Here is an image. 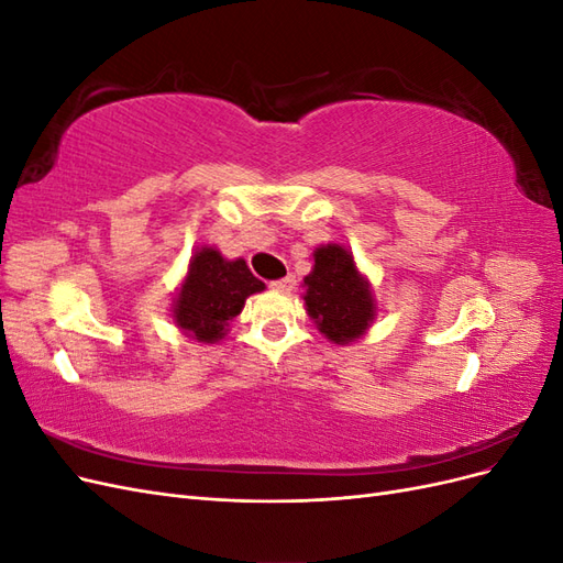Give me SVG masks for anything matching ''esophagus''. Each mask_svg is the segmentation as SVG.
Returning <instances> with one entry per match:
<instances>
[{
  "label": "esophagus",
  "mask_w": 563,
  "mask_h": 563,
  "mask_svg": "<svg viewBox=\"0 0 563 563\" xmlns=\"http://www.w3.org/2000/svg\"><path fill=\"white\" fill-rule=\"evenodd\" d=\"M272 288H275V291H279V294H291L294 288H296V277L288 275V277H284V279L272 282Z\"/></svg>",
  "instance_id": "34e87169"
}]
</instances>
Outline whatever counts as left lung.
I'll return each mask as SVG.
<instances>
[{
  "label": "left lung",
  "mask_w": 563,
  "mask_h": 563,
  "mask_svg": "<svg viewBox=\"0 0 563 563\" xmlns=\"http://www.w3.org/2000/svg\"><path fill=\"white\" fill-rule=\"evenodd\" d=\"M312 258V272L302 279L305 310L321 335L335 345H350L378 317L373 286L343 244H319Z\"/></svg>",
  "instance_id": "1"
}]
</instances>
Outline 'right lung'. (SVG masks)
<instances>
[{"instance_id": "add662e5", "label": "right lung", "mask_w": 563, "mask_h": 563, "mask_svg": "<svg viewBox=\"0 0 563 563\" xmlns=\"http://www.w3.org/2000/svg\"><path fill=\"white\" fill-rule=\"evenodd\" d=\"M265 291L251 275L244 258L228 261L216 246L195 249L172 302L176 327L197 343L213 345L230 331V321L242 314L249 296Z\"/></svg>"}]
</instances>
